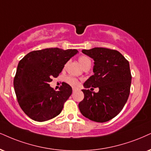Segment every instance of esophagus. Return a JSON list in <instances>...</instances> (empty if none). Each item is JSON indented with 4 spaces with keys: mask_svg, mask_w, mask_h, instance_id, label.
<instances>
[{
    "mask_svg": "<svg viewBox=\"0 0 151 151\" xmlns=\"http://www.w3.org/2000/svg\"><path fill=\"white\" fill-rule=\"evenodd\" d=\"M76 91V88H73V92H75Z\"/></svg>",
    "mask_w": 151,
    "mask_h": 151,
    "instance_id": "34e87169",
    "label": "esophagus"
}]
</instances>
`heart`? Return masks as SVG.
<instances>
[{
    "label": "heart",
    "instance_id": "1",
    "mask_svg": "<svg viewBox=\"0 0 151 151\" xmlns=\"http://www.w3.org/2000/svg\"><path fill=\"white\" fill-rule=\"evenodd\" d=\"M78 61L83 68L88 66V65H91V61L90 58L86 57V56H81V57H80ZM65 81H66L68 85H70L72 87H76L78 85V81L76 78L72 77V76H67Z\"/></svg>",
    "mask_w": 151,
    "mask_h": 151
}]
</instances>
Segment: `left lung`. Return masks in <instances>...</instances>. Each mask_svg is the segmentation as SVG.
<instances>
[{
	"instance_id": "obj_1",
	"label": "left lung",
	"mask_w": 151,
	"mask_h": 151,
	"mask_svg": "<svg viewBox=\"0 0 151 151\" xmlns=\"http://www.w3.org/2000/svg\"><path fill=\"white\" fill-rule=\"evenodd\" d=\"M82 52L94 59V74L84 83L80 111L94 122H107L119 114L129 97L132 81L129 61L118 51L109 48L94 47ZM91 87H99L100 90L91 92Z\"/></svg>"
}]
</instances>
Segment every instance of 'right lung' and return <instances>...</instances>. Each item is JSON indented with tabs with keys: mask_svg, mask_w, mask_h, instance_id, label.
Instances as JSON below:
<instances>
[{
	"mask_svg": "<svg viewBox=\"0 0 151 151\" xmlns=\"http://www.w3.org/2000/svg\"><path fill=\"white\" fill-rule=\"evenodd\" d=\"M78 52L75 49L47 48L31 52L19 61L14 88L20 107L29 118L44 122L60 114L72 88L63 82L59 91H55L49 83L58 77L66 63Z\"/></svg>",
	"mask_w": 151,
	"mask_h": 151,
	"instance_id": "right-lung-1",
	"label": "right lung"
}]
</instances>
